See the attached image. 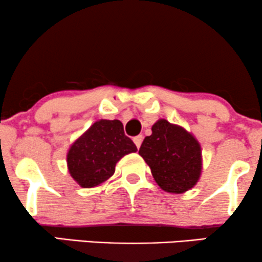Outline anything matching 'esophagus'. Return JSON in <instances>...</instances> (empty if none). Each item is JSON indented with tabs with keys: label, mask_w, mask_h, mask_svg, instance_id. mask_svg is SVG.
<instances>
[{
	"label": "esophagus",
	"mask_w": 262,
	"mask_h": 262,
	"mask_svg": "<svg viewBox=\"0 0 262 262\" xmlns=\"http://www.w3.org/2000/svg\"><path fill=\"white\" fill-rule=\"evenodd\" d=\"M142 139H144V137H142V135H138V137H135V138L133 139L134 144H135V145H137V147H138V148L141 146V142H142Z\"/></svg>",
	"instance_id": "esophagus-1"
}]
</instances>
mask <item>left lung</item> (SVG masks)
I'll return each mask as SVG.
<instances>
[{
  "mask_svg": "<svg viewBox=\"0 0 262 262\" xmlns=\"http://www.w3.org/2000/svg\"><path fill=\"white\" fill-rule=\"evenodd\" d=\"M139 155L150 167L162 190L184 193L198 183L202 173L200 142L186 129L158 120L142 141Z\"/></svg>",
  "mask_w": 262,
  "mask_h": 262,
  "instance_id": "left-lung-1",
  "label": "left lung"
}]
</instances>
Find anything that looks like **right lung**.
Segmentation results:
<instances>
[{
	"mask_svg": "<svg viewBox=\"0 0 262 262\" xmlns=\"http://www.w3.org/2000/svg\"><path fill=\"white\" fill-rule=\"evenodd\" d=\"M137 151L121 121H97L71 145L66 156L69 173L79 186H99L114 175L123 156Z\"/></svg>",
	"mask_w": 262,
	"mask_h": 262,
	"instance_id": "right-lung-1",
	"label": "right lung"
}]
</instances>
